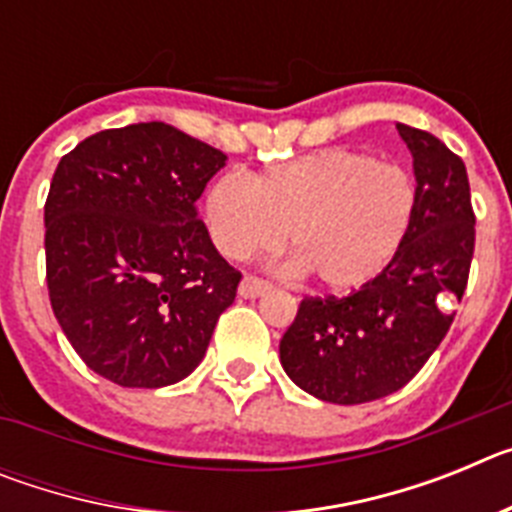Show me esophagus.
<instances>
[{"label": "esophagus", "instance_id": "34e87169", "mask_svg": "<svg viewBox=\"0 0 512 512\" xmlns=\"http://www.w3.org/2000/svg\"><path fill=\"white\" fill-rule=\"evenodd\" d=\"M271 289V282H266V279L261 277H253V274H246V277L241 279V287H238V292H241V297H261L264 292H269Z\"/></svg>", "mask_w": 512, "mask_h": 512}]
</instances>
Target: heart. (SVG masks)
Listing matches in <instances>:
<instances>
[{
	"mask_svg": "<svg viewBox=\"0 0 512 512\" xmlns=\"http://www.w3.org/2000/svg\"><path fill=\"white\" fill-rule=\"evenodd\" d=\"M418 187L402 166L325 148L248 179L228 171L205 194V225L225 259L277 248L287 230L292 271L351 289L379 277L405 246Z\"/></svg>",
	"mask_w": 512,
	"mask_h": 512,
	"instance_id": "obj_1",
	"label": "heart"
}]
</instances>
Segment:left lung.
<instances>
[{
    "instance_id": "left-lung-1",
    "label": "left lung",
    "mask_w": 512,
    "mask_h": 512,
    "mask_svg": "<svg viewBox=\"0 0 512 512\" xmlns=\"http://www.w3.org/2000/svg\"><path fill=\"white\" fill-rule=\"evenodd\" d=\"M413 153L418 210L387 269L346 297H305L279 343L300 390L361 405L402 390L449 333L474 256L467 166L436 135L397 125Z\"/></svg>"
}]
</instances>
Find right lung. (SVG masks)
I'll list each match as a JSON object with an SVG mask.
<instances>
[{
  "instance_id": "add662e5",
  "label": "right lung",
  "mask_w": 512,
  "mask_h": 512,
  "mask_svg": "<svg viewBox=\"0 0 512 512\" xmlns=\"http://www.w3.org/2000/svg\"><path fill=\"white\" fill-rule=\"evenodd\" d=\"M225 153L166 122L84 138L45 200V282L81 361L120 387L197 369L241 271L212 246L197 200Z\"/></svg>"
}]
</instances>
